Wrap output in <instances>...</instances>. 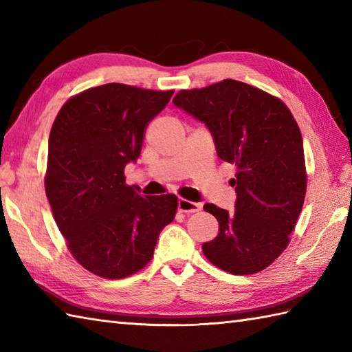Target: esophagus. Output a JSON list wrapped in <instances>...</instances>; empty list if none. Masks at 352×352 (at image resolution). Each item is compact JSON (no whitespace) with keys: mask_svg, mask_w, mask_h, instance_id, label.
Masks as SVG:
<instances>
[{"mask_svg":"<svg viewBox=\"0 0 352 352\" xmlns=\"http://www.w3.org/2000/svg\"><path fill=\"white\" fill-rule=\"evenodd\" d=\"M178 210L183 213H197L201 210V204L192 203L189 199H178Z\"/></svg>","mask_w":352,"mask_h":352,"instance_id":"1","label":"esophagus"}]
</instances>
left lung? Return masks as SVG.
<instances>
[{
  "label": "left lung",
  "instance_id": "left-lung-1",
  "mask_svg": "<svg viewBox=\"0 0 352 352\" xmlns=\"http://www.w3.org/2000/svg\"><path fill=\"white\" fill-rule=\"evenodd\" d=\"M174 104L208 126L219 159L237 168L230 182L236 210L204 206L219 222L218 236L203 243L204 256L233 275L263 271L287 248L307 190L294 115L276 96L231 78L183 89Z\"/></svg>",
  "mask_w": 352,
  "mask_h": 352
}]
</instances>
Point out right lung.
Here are the masks:
<instances>
[{
  "instance_id": "right-lung-1",
  "label": "right lung",
  "mask_w": 352,
  "mask_h": 352,
  "mask_svg": "<svg viewBox=\"0 0 352 352\" xmlns=\"http://www.w3.org/2000/svg\"><path fill=\"white\" fill-rule=\"evenodd\" d=\"M172 94L122 83L91 87L71 96L51 126L45 192L52 216L72 257L101 278L144 269L175 218V195H139L124 175Z\"/></svg>"
}]
</instances>
